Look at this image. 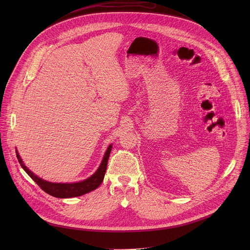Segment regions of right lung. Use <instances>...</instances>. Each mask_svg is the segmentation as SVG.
Instances as JSON below:
<instances>
[{
  "label": "right lung",
  "mask_w": 250,
  "mask_h": 250,
  "mask_svg": "<svg viewBox=\"0 0 250 250\" xmlns=\"http://www.w3.org/2000/svg\"><path fill=\"white\" fill-rule=\"evenodd\" d=\"M113 145H110L109 147L106 148L104 155L102 159L101 164L99 165L98 169L96 172L91 175L87 179L80 181V182H75V183H52L48 182L46 180L42 179L41 177L38 175H35L33 172H31L22 162V159L21 158L18 150H16L18 160L22 167V169L27 173V175L31 178V179L37 183L44 192L47 194L56 197V198H61V199H66V198H74V197H79L84 194H87L95 189H97L103 182L104 173L106 170V165H108V160L110 153L112 151Z\"/></svg>",
  "instance_id": "1"
}]
</instances>
